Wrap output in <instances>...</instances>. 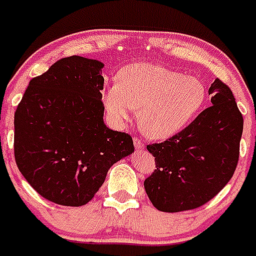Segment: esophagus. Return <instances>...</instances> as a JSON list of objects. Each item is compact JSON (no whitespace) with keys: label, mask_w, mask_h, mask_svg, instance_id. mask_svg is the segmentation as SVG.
Returning a JSON list of instances; mask_svg holds the SVG:
<instances>
[{"label":"esophagus","mask_w":256,"mask_h":256,"mask_svg":"<svg viewBox=\"0 0 256 256\" xmlns=\"http://www.w3.org/2000/svg\"><path fill=\"white\" fill-rule=\"evenodd\" d=\"M133 144H134V148H136V150H137V151H144V142H142L141 140L137 138V137H134V138H133Z\"/></svg>","instance_id":"esophagus-1"}]
</instances>
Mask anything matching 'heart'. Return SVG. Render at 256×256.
I'll use <instances>...</instances> for the list:
<instances>
[{"instance_id": "b5f03b06", "label": "heart", "mask_w": 256, "mask_h": 256, "mask_svg": "<svg viewBox=\"0 0 256 256\" xmlns=\"http://www.w3.org/2000/svg\"><path fill=\"white\" fill-rule=\"evenodd\" d=\"M106 112L115 123H126L138 108L142 132L166 140L188 126L206 98L200 79L152 64L134 62L118 73V82L102 90Z\"/></svg>"}]
</instances>
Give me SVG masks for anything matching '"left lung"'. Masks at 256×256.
<instances>
[{"mask_svg": "<svg viewBox=\"0 0 256 256\" xmlns=\"http://www.w3.org/2000/svg\"><path fill=\"white\" fill-rule=\"evenodd\" d=\"M210 108L162 144H148L156 169L144 182L154 206L177 212L204 205L236 170L244 119L232 91L218 78L209 88Z\"/></svg>", "mask_w": 256, "mask_h": 256, "instance_id": "left-lung-1", "label": "left lung"}]
</instances>
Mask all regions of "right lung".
I'll list each match as a JSON object with an SVG mask.
<instances>
[{"instance_id": "obj_1", "label": "right lung", "mask_w": 256, "mask_h": 256, "mask_svg": "<svg viewBox=\"0 0 256 256\" xmlns=\"http://www.w3.org/2000/svg\"><path fill=\"white\" fill-rule=\"evenodd\" d=\"M102 68L94 58H60L32 79L15 112L18 168L55 204L86 205L112 165L134 152L130 134L104 123Z\"/></svg>"}]
</instances>
